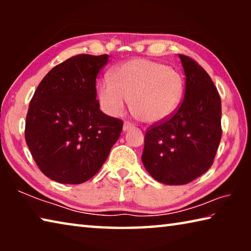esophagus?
<instances>
[{"mask_svg": "<svg viewBox=\"0 0 251 251\" xmlns=\"http://www.w3.org/2000/svg\"><path fill=\"white\" fill-rule=\"evenodd\" d=\"M133 127H134V125L131 124L130 122H127V121H126V122L124 123V126H123V130L126 131V130H128L129 128H133Z\"/></svg>", "mask_w": 251, "mask_h": 251, "instance_id": "obj_1", "label": "esophagus"}]
</instances>
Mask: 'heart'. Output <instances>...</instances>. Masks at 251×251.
Instances as JSON below:
<instances>
[{"label": "heart", "mask_w": 251, "mask_h": 251, "mask_svg": "<svg viewBox=\"0 0 251 251\" xmlns=\"http://www.w3.org/2000/svg\"><path fill=\"white\" fill-rule=\"evenodd\" d=\"M184 79L172 67L145 58L130 59L116 66L109 78L100 79L97 94L109 115H117L130 101L138 121L156 124L168 120L184 96Z\"/></svg>", "instance_id": "heart-1"}]
</instances>
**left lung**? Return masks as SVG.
I'll list each match as a JSON object with an SVG mask.
<instances>
[{
  "instance_id": "1",
  "label": "left lung",
  "mask_w": 251,
  "mask_h": 251,
  "mask_svg": "<svg viewBox=\"0 0 251 251\" xmlns=\"http://www.w3.org/2000/svg\"><path fill=\"white\" fill-rule=\"evenodd\" d=\"M186 75L184 100L168 120L148 127L142 160L157 181L185 185L206 173L222 139V100L207 72L179 54Z\"/></svg>"
}]
</instances>
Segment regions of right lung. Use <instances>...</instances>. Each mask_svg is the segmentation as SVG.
Listing matches in <instances>:
<instances>
[{
	"label": "right lung",
	"mask_w": 251,
	"mask_h": 251,
	"mask_svg": "<svg viewBox=\"0 0 251 251\" xmlns=\"http://www.w3.org/2000/svg\"><path fill=\"white\" fill-rule=\"evenodd\" d=\"M108 55L78 54L53 67L29 101L25 141L40 171L61 184L95 175L120 138L123 121L96 100V77Z\"/></svg>",
	"instance_id": "1"
}]
</instances>
